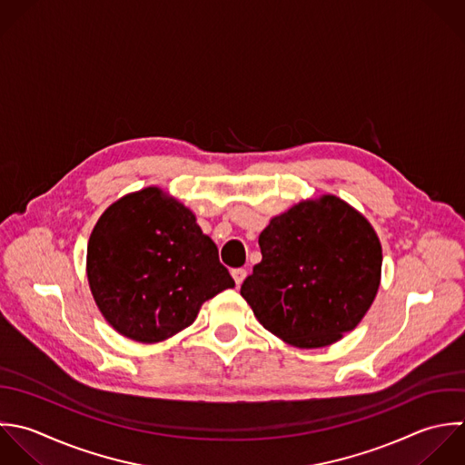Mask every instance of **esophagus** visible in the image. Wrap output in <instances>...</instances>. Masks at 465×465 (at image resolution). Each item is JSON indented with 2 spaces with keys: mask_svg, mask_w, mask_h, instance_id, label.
Returning a JSON list of instances; mask_svg holds the SVG:
<instances>
[{
  "mask_svg": "<svg viewBox=\"0 0 465 465\" xmlns=\"http://www.w3.org/2000/svg\"><path fill=\"white\" fill-rule=\"evenodd\" d=\"M232 277H233V281H235V284L241 286L242 281L246 279V270H244V268H235V270L232 272Z\"/></svg>",
  "mask_w": 465,
  "mask_h": 465,
  "instance_id": "esophagus-1",
  "label": "esophagus"
}]
</instances>
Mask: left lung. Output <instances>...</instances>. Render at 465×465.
Returning <instances> with one entry per match:
<instances>
[{
    "label": "left lung",
    "mask_w": 465,
    "mask_h": 465,
    "mask_svg": "<svg viewBox=\"0 0 465 465\" xmlns=\"http://www.w3.org/2000/svg\"><path fill=\"white\" fill-rule=\"evenodd\" d=\"M262 261L241 286L257 321L297 348H324L375 301L382 246L368 219L335 195L302 201L259 235Z\"/></svg>",
    "instance_id": "1"
}]
</instances>
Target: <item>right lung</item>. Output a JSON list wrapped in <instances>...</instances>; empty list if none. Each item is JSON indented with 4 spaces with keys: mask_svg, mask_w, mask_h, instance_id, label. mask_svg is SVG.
Here are the masks:
<instances>
[{
    "mask_svg": "<svg viewBox=\"0 0 465 465\" xmlns=\"http://www.w3.org/2000/svg\"><path fill=\"white\" fill-rule=\"evenodd\" d=\"M86 277L106 322L143 344L188 328L203 302L235 286L195 215L155 186L104 210L88 241Z\"/></svg>",
    "mask_w": 465,
    "mask_h": 465,
    "instance_id": "right-lung-1",
    "label": "right lung"
}]
</instances>
